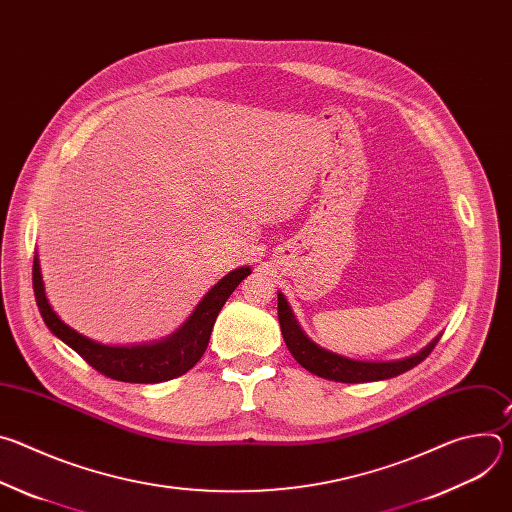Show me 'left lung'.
Returning <instances> with one entry per match:
<instances>
[{
    "label": "left lung",
    "instance_id": "left-lung-1",
    "mask_svg": "<svg viewBox=\"0 0 512 512\" xmlns=\"http://www.w3.org/2000/svg\"><path fill=\"white\" fill-rule=\"evenodd\" d=\"M277 316H279V326H281L285 346L289 348L291 354H294V358L312 375H318L322 379L336 381V383H369V381H383V379L397 377V375L417 367V364L421 360H425L429 356V352L435 348L437 340H440V338H435L419 354L403 358V360L362 362V360L344 358L340 354H334V352L324 350L318 344H314L298 326L283 294H277Z\"/></svg>",
    "mask_w": 512,
    "mask_h": 512
}]
</instances>
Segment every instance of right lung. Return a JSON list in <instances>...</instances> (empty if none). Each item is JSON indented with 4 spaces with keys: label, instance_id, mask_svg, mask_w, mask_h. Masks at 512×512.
Here are the masks:
<instances>
[{
    "label": "right lung",
    "instance_id": "obj_1",
    "mask_svg": "<svg viewBox=\"0 0 512 512\" xmlns=\"http://www.w3.org/2000/svg\"><path fill=\"white\" fill-rule=\"evenodd\" d=\"M251 273L249 267H239L231 271L225 279L218 281L204 300L198 304L188 322L168 340L145 344V346H105L95 340L85 338L77 330L66 326L50 308L44 283L40 275L38 255L34 257L32 267V285L38 310L42 314L44 324L50 328L54 336H58L64 344H68L83 360H87L95 371L101 375L121 381V383H162L188 373L204 354L214 320L229 300V296L237 289V285Z\"/></svg>",
    "mask_w": 512,
    "mask_h": 512
}]
</instances>
